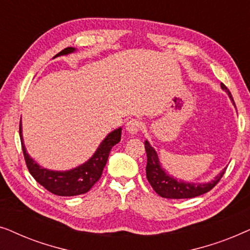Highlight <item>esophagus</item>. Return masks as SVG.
Wrapping results in <instances>:
<instances>
[{
	"label": "esophagus",
	"instance_id": "esophagus-1",
	"mask_svg": "<svg viewBox=\"0 0 250 250\" xmlns=\"http://www.w3.org/2000/svg\"><path fill=\"white\" fill-rule=\"evenodd\" d=\"M141 122L139 119H131L126 124V131H127L128 134L136 135L140 132V129H141Z\"/></svg>",
	"mask_w": 250,
	"mask_h": 250
}]
</instances>
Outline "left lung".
Returning a JSON list of instances; mask_svg holds the SVG:
<instances>
[{
    "mask_svg": "<svg viewBox=\"0 0 250 250\" xmlns=\"http://www.w3.org/2000/svg\"><path fill=\"white\" fill-rule=\"evenodd\" d=\"M221 87L222 90L227 92L229 98L233 101L230 91L228 90L223 83H221ZM145 148L146 151V157H148V162H146V179H148L149 183L151 184L152 189L163 198H168V199H188V198L201 196V194L208 192V191H210L216 186L218 181L222 179V176L225 173V169H227L224 168L213 180L208 181V182H187V181L176 179L173 175L170 176L166 172L165 168H163L162 164L159 162L158 153H157L155 148L150 145L148 140L145 141Z\"/></svg>",
    "mask_w": 250,
    "mask_h": 250,
    "instance_id": "obj_1",
    "label": "left lung"
}]
</instances>
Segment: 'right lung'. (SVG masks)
<instances>
[{
	"instance_id": "obj_1",
	"label": "right lung",
	"mask_w": 250,
	"mask_h": 250,
	"mask_svg": "<svg viewBox=\"0 0 250 250\" xmlns=\"http://www.w3.org/2000/svg\"><path fill=\"white\" fill-rule=\"evenodd\" d=\"M75 51H76L75 47H66V49L56 54L54 58L68 56V54L74 53ZM19 134L27 167H28L29 173L32 174L34 179L53 194L62 197H71L86 193L98 182L99 179L101 177L102 170H104L105 164H107L109 152H110L111 148L121 141L122 127L116 128L109 133L102 140V142L99 145L90 159L77 167H74V168L68 170H53L44 168L29 156L25 145H23L21 122H20Z\"/></svg>"
}]
</instances>
